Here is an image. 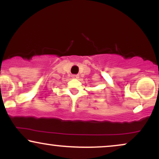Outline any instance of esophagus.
<instances>
[{
	"label": "esophagus",
	"mask_w": 159,
	"mask_h": 159,
	"mask_svg": "<svg viewBox=\"0 0 159 159\" xmlns=\"http://www.w3.org/2000/svg\"><path fill=\"white\" fill-rule=\"evenodd\" d=\"M72 77L73 78H78V75H72Z\"/></svg>",
	"instance_id": "esophagus-1"
}]
</instances>
